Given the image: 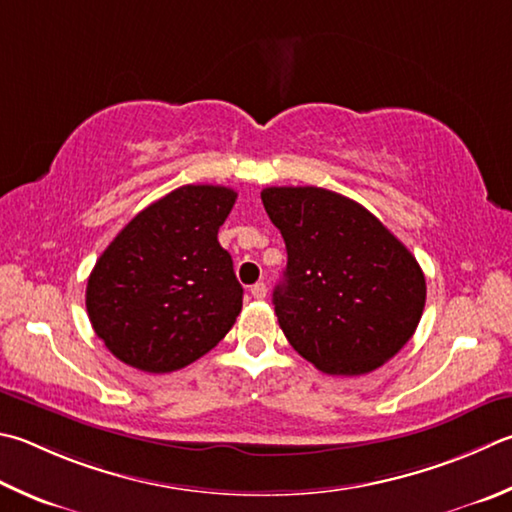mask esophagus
<instances>
[{"mask_svg": "<svg viewBox=\"0 0 512 512\" xmlns=\"http://www.w3.org/2000/svg\"><path fill=\"white\" fill-rule=\"evenodd\" d=\"M250 293H253V297H257V300H264L266 297V284L264 282H257L250 286Z\"/></svg>", "mask_w": 512, "mask_h": 512, "instance_id": "34e87169", "label": "esophagus"}]
</instances>
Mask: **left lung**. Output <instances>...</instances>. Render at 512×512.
Here are the masks:
<instances>
[{
	"mask_svg": "<svg viewBox=\"0 0 512 512\" xmlns=\"http://www.w3.org/2000/svg\"><path fill=\"white\" fill-rule=\"evenodd\" d=\"M262 201L286 244L277 322L324 374L360 376L394 358L425 306L416 257L360 203L313 188H266Z\"/></svg>",
	"mask_w": 512,
	"mask_h": 512,
	"instance_id": "obj_1",
	"label": "left lung"
}]
</instances>
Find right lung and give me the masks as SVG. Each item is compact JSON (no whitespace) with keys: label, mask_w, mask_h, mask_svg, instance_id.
Instances as JSON below:
<instances>
[{"label":"right lung","mask_w":512,"mask_h":512,"mask_svg":"<svg viewBox=\"0 0 512 512\" xmlns=\"http://www.w3.org/2000/svg\"><path fill=\"white\" fill-rule=\"evenodd\" d=\"M235 199L224 185H183L138 212L98 257L87 313L125 365L176 371L235 324L244 288L217 239Z\"/></svg>","instance_id":"obj_1"}]
</instances>
